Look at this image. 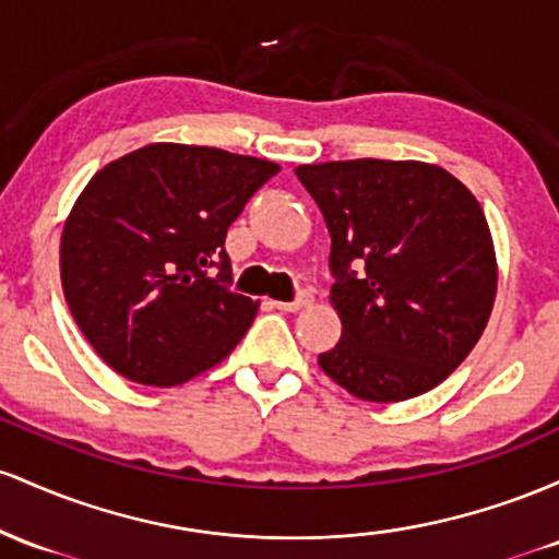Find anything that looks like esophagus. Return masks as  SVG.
Wrapping results in <instances>:
<instances>
[{"instance_id": "1", "label": "esophagus", "mask_w": 559, "mask_h": 559, "mask_svg": "<svg viewBox=\"0 0 559 559\" xmlns=\"http://www.w3.org/2000/svg\"><path fill=\"white\" fill-rule=\"evenodd\" d=\"M309 304H311L309 293H300L296 300H277V304H274V306H277L280 311H300V309H304V306H309Z\"/></svg>"}]
</instances>
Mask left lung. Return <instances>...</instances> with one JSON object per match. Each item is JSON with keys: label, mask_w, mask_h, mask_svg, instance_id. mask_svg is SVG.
<instances>
[{"label": "left lung", "mask_w": 559, "mask_h": 559, "mask_svg": "<svg viewBox=\"0 0 559 559\" xmlns=\"http://www.w3.org/2000/svg\"><path fill=\"white\" fill-rule=\"evenodd\" d=\"M296 177L328 222L343 322L319 367L364 401L415 399L480 341L497 298V253L473 192L419 160H332Z\"/></svg>", "instance_id": "8db88e82"}]
</instances>
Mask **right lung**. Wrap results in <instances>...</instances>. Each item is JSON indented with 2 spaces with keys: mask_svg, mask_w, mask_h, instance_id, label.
Listing matches in <instances>:
<instances>
[{
  "mask_svg": "<svg viewBox=\"0 0 559 559\" xmlns=\"http://www.w3.org/2000/svg\"><path fill=\"white\" fill-rule=\"evenodd\" d=\"M277 163L155 142L108 163L60 240L68 309L99 359L171 388L227 359L255 319L231 293L227 229Z\"/></svg>",
  "mask_w": 559,
  "mask_h": 559,
  "instance_id": "add662e5",
  "label": "right lung"
}]
</instances>
